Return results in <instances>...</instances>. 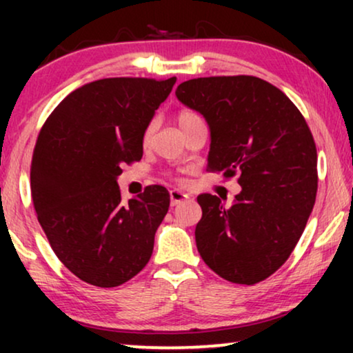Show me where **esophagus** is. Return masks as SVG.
<instances>
[{
    "instance_id": "obj_1",
    "label": "esophagus",
    "mask_w": 353,
    "mask_h": 353,
    "mask_svg": "<svg viewBox=\"0 0 353 353\" xmlns=\"http://www.w3.org/2000/svg\"><path fill=\"white\" fill-rule=\"evenodd\" d=\"M186 199H188V196L183 194L181 191H178V190H172L170 191V204L172 205H178V204H180V202L186 201Z\"/></svg>"
}]
</instances>
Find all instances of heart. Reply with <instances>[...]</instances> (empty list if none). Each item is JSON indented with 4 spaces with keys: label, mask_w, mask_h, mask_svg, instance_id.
Masks as SVG:
<instances>
[{
    "label": "heart",
    "mask_w": 353,
    "mask_h": 353,
    "mask_svg": "<svg viewBox=\"0 0 353 353\" xmlns=\"http://www.w3.org/2000/svg\"><path fill=\"white\" fill-rule=\"evenodd\" d=\"M201 120H202L201 115L197 114V112H194V110H191V109H183L176 115L178 127L181 128V132H185L188 127H191V125L196 123V122H201ZM152 130H154V125L152 123L148 125V128L144 130V141H148L149 137H151Z\"/></svg>",
    "instance_id": "b5f03b06"
}]
</instances>
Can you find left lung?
<instances>
[{
    "label": "left lung",
    "instance_id": "8db88e82",
    "mask_svg": "<svg viewBox=\"0 0 353 353\" xmlns=\"http://www.w3.org/2000/svg\"><path fill=\"white\" fill-rule=\"evenodd\" d=\"M176 98L209 123L207 170L238 175L243 188L230 207L216 196L197 197V250L226 281H263L289 259L315 205L310 128L281 90L257 77L192 79L178 85Z\"/></svg>",
    "mask_w": 353,
    "mask_h": 353
}]
</instances>
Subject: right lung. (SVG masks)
Returning a JSON list of instances; mask_svg holds the SVG:
<instances>
[{
    "mask_svg": "<svg viewBox=\"0 0 353 353\" xmlns=\"http://www.w3.org/2000/svg\"><path fill=\"white\" fill-rule=\"evenodd\" d=\"M117 77L61 101L38 134L30 188L38 221L57 259L81 281L115 288L146 267L170 205L152 185L123 204L117 176L141 161L144 130L175 85Z\"/></svg>",
    "mask_w": 353,
    "mask_h": 353,
    "instance_id": "obj_1",
    "label": "right lung"
}]
</instances>
